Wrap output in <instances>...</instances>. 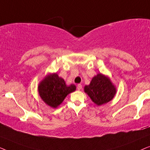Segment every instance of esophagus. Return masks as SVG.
I'll use <instances>...</instances> for the list:
<instances>
[{
  "label": "esophagus",
  "instance_id": "1",
  "mask_svg": "<svg viewBox=\"0 0 150 150\" xmlns=\"http://www.w3.org/2000/svg\"><path fill=\"white\" fill-rule=\"evenodd\" d=\"M77 89H78V90H81L82 89V85H81V84H79V85H77Z\"/></svg>",
  "mask_w": 150,
  "mask_h": 150
}]
</instances>
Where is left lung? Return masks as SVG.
Returning a JSON list of instances; mask_svg holds the SVG:
<instances>
[{
  "mask_svg": "<svg viewBox=\"0 0 150 150\" xmlns=\"http://www.w3.org/2000/svg\"><path fill=\"white\" fill-rule=\"evenodd\" d=\"M84 91L96 105L101 106L113 99L117 89L108 76L100 73L92 79L89 85H85Z\"/></svg>",
  "mask_w": 150,
  "mask_h": 150,
  "instance_id": "obj_1",
  "label": "left lung"
}]
</instances>
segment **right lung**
Wrapping results in <instances>:
<instances>
[{"mask_svg":"<svg viewBox=\"0 0 150 150\" xmlns=\"http://www.w3.org/2000/svg\"><path fill=\"white\" fill-rule=\"evenodd\" d=\"M38 89L41 99L48 106L56 108L76 87L73 84L67 85L57 73H50L40 82Z\"/></svg>","mask_w":150,"mask_h":150,"instance_id":"1","label":"right lung"}]
</instances>
